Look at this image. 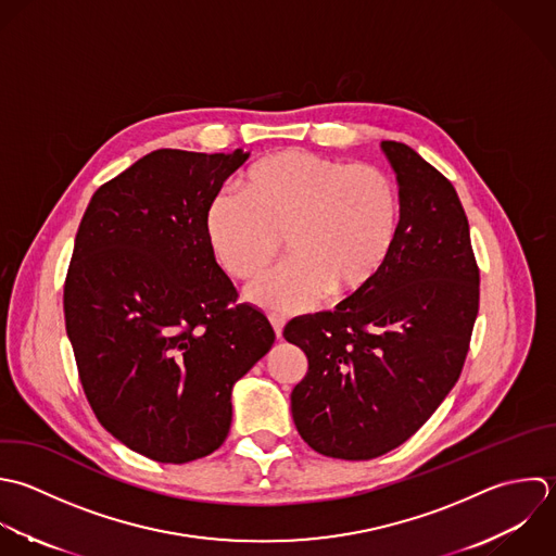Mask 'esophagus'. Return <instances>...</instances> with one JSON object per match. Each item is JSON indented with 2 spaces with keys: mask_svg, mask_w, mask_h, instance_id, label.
I'll return each instance as SVG.
<instances>
[{
  "mask_svg": "<svg viewBox=\"0 0 556 556\" xmlns=\"http://www.w3.org/2000/svg\"><path fill=\"white\" fill-rule=\"evenodd\" d=\"M268 320H270V325H273V329H275V336H277V340H279V338L283 336V325H286V320H283L281 316H277V314H270Z\"/></svg>",
  "mask_w": 556,
  "mask_h": 556,
  "instance_id": "obj_1",
  "label": "esophagus"
}]
</instances>
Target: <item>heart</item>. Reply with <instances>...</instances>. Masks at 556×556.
<instances>
[{"mask_svg": "<svg viewBox=\"0 0 556 556\" xmlns=\"http://www.w3.org/2000/svg\"><path fill=\"white\" fill-rule=\"evenodd\" d=\"M236 190L207 203L203 233L223 270L244 281L275 262L286 236L292 257L249 288L264 309L301 312L327 292L353 296L394 247L399 192L375 164L283 149L251 164Z\"/></svg>", "mask_w": 556, "mask_h": 556, "instance_id": "1", "label": "heart"}]
</instances>
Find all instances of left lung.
Wrapping results in <instances>:
<instances>
[{"label":"left lung","instance_id":"8db88e82","mask_svg":"<svg viewBox=\"0 0 556 556\" xmlns=\"http://www.w3.org/2000/svg\"><path fill=\"white\" fill-rule=\"evenodd\" d=\"M401 220L377 277L333 312L294 318L307 355L292 418L320 455L366 462L407 442L455 388L479 314V264L455 186L412 147L381 142Z\"/></svg>","mask_w":556,"mask_h":556}]
</instances>
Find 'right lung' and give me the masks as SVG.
Returning a JSON list of instances; mask_svg holds the SVG:
<instances>
[{
  "label": "right lung",
  "mask_w": 556,
  "mask_h": 556,
  "mask_svg": "<svg viewBox=\"0 0 556 556\" xmlns=\"http://www.w3.org/2000/svg\"><path fill=\"white\" fill-rule=\"evenodd\" d=\"M249 153L157 149L92 194L64 279V325L101 427L160 464L214 453L231 388L275 342L238 303L203 214Z\"/></svg>",
  "instance_id": "add662e5"
}]
</instances>
